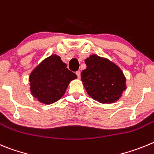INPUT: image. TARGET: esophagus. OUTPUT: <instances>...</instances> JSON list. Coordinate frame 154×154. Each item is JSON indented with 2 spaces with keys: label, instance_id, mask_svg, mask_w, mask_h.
I'll return each instance as SVG.
<instances>
[{
  "label": "esophagus",
  "instance_id": "1",
  "mask_svg": "<svg viewBox=\"0 0 154 154\" xmlns=\"http://www.w3.org/2000/svg\"><path fill=\"white\" fill-rule=\"evenodd\" d=\"M76 74H77V77H78V78H80V71H77V72H76Z\"/></svg>",
  "mask_w": 154,
  "mask_h": 154
}]
</instances>
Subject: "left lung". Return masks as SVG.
<instances>
[{
	"label": "left lung",
	"instance_id": "1",
	"mask_svg": "<svg viewBox=\"0 0 154 154\" xmlns=\"http://www.w3.org/2000/svg\"><path fill=\"white\" fill-rule=\"evenodd\" d=\"M87 68L81 72V80L87 94L102 103L118 100L126 90V78L122 70L113 62L97 55L85 60Z\"/></svg>",
	"mask_w": 154,
	"mask_h": 154
}]
</instances>
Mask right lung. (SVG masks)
<instances>
[{
    "label": "right lung",
    "instance_id": "obj_1",
    "mask_svg": "<svg viewBox=\"0 0 154 154\" xmlns=\"http://www.w3.org/2000/svg\"><path fill=\"white\" fill-rule=\"evenodd\" d=\"M77 75L67 68L59 56L53 54L43 60L30 74V92L40 102L53 103L63 97Z\"/></svg>",
    "mask_w": 154,
    "mask_h": 154
}]
</instances>
